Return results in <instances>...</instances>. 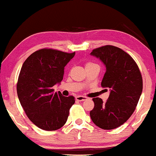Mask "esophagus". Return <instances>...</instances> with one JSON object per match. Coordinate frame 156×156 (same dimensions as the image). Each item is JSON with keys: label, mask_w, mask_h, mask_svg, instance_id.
<instances>
[{"label": "esophagus", "mask_w": 156, "mask_h": 156, "mask_svg": "<svg viewBox=\"0 0 156 156\" xmlns=\"http://www.w3.org/2000/svg\"><path fill=\"white\" fill-rule=\"evenodd\" d=\"M87 99V98L85 97V96L80 95V96H76V100L78 101H86Z\"/></svg>", "instance_id": "obj_1"}]
</instances>
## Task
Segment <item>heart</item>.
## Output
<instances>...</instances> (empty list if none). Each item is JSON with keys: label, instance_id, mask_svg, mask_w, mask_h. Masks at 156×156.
Returning <instances> with one entry per match:
<instances>
[{"label": "heart", "instance_id": "1", "mask_svg": "<svg viewBox=\"0 0 156 156\" xmlns=\"http://www.w3.org/2000/svg\"><path fill=\"white\" fill-rule=\"evenodd\" d=\"M87 64H90V63H87ZM86 65H87V64H86Z\"/></svg>", "mask_w": 156, "mask_h": 156}]
</instances>
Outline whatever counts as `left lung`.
<instances>
[{
  "instance_id": "8db88e82",
  "label": "left lung",
  "mask_w": 156,
  "mask_h": 156,
  "mask_svg": "<svg viewBox=\"0 0 156 156\" xmlns=\"http://www.w3.org/2000/svg\"><path fill=\"white\" fill-rule=\"evenodd\" d=\"M90 54L104 63L106 71L101 86L111 91L105 102L93 98L95 105L90 117L98 127L113 129L126 122L135 110L143 91L141 73L134 59L116 46H102Z\"/></svg>"
}]
</instances>
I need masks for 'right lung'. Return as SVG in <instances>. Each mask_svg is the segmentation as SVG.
I'll return each instance as SVG.
<instances>
[{
    "instance_id": "obj_1",
    "label": "right lung",
    "mask_w": 156,
    "mask_h": 156,
    "mask_svg": "<svg viewBox=\"0 0 156 156\" xmlns=\"http://www.w3.org/2000/svg\"><path fill=\"white\" fill-rule=\"evenodd\" d=\"M72 53L43 48L34 52L23 63L16 84L21 105L30 120L46 131H54L66 124L74 96L54 93L53 87L62 81L64 67Z\"/></svg>"
}]
</instances>
